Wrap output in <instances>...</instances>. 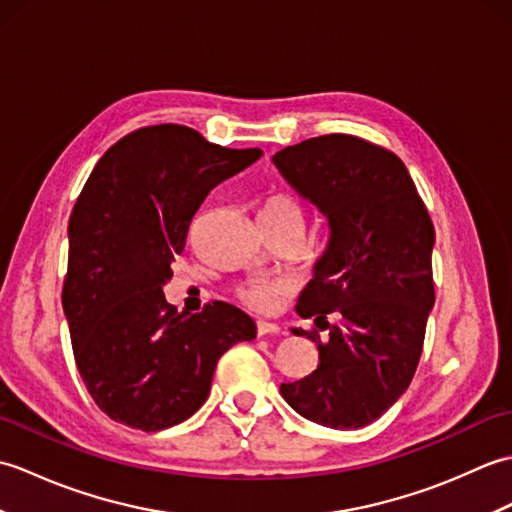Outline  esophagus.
<instances>
[{"mask_svg":"<svg viewBox=\"0 0 512 512\" xmlns=\"http://www.w3.org/2000/svg\"><path fill=\"white\" fill-rule=\"evenodd\" d=\"M281 328L275 323H268V321H259L257 323V334L259 336H270V334H279Z\"/></svg>","mask_w":512,"mask_h":512,"instance_id":"esophagus-1","label":"esophagus"}]
</instances>
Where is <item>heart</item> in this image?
<instances>
[{
  "label": "heart",
  "instance_id": "1",
  "mask_svg": "<svg viewBox=\"0 0 512 512\" xmlns=\"http://www.w3.org/2000/svg\"><path fill=\"white\" fill-rule=\"evenodd\" d=\"M262 217H273V220H292V222L303 224L301 206L292 200L290 195H281V193L273 195V198L266 202V206L262 209ZM286 292H288V284L284 279H262V281H253V284H248L239 290V299L257 312H270Z\"/></svg>",
  "mask_w": 512,
  "mask_h": 512
}]
</instances>
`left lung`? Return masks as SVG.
Segmentation results:
<instances>
[{"mask_svg": "<svg viewBox=\"0 0 512 512\" xmlns=\"http://www.w3.org/2000/svg\"><path fill=\"white\" fill-rule=\"evenodd\" d=\"M281 176L328 220V244L301 292L297 314L330 339L292 328L319 347V365L279 391L299 416L332 429H361L405 394L433 308L427 206L407 167L367 140L330 134L273 156ZM342 317L339 326L327 314Z\"/></svg>", "mask_w": 512, "mask_h": 512, "instance_id": "left-lung-1", "label": "left lung"}]
</instances>
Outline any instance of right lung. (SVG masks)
<instances>
[{"mask_svg": "<svg viewBox=\"0 0 512 512\" xmlns=\"http://www.w3.org/2000/svg\"><path fill=\"white\" fill-rule=\"evenodd\" d=\"M262 158L182 125L145 127L96 162L68 224L63 312L74 361L101 411L160 431L209 396L215 365L257 328L224 301L184 314L165 299L193 215L217 184Z\"/></svg>", "mask_w": 512, "mask_h": 512, "instance_id": "add662e5", "label": "right lung"}]
</instances>
